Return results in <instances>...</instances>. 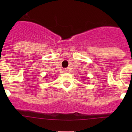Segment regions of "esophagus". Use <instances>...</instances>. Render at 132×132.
Segmentation results:
<instances>
[{
    "label": "esophagus",
    "instance_id": "obj_1",
    "mask_svg": "<svg viewBox=\"0 0 132 132\" xmlns=\"http://www.w3.org/2000/svg\"><path fill=\"white\" fill-rule=\"evenodd\" d=\"M64 72H68V70H67V69H64Z\"/></svg>",
    "mask_w": 132,
    "mask_h": 132
}]
</instances>
